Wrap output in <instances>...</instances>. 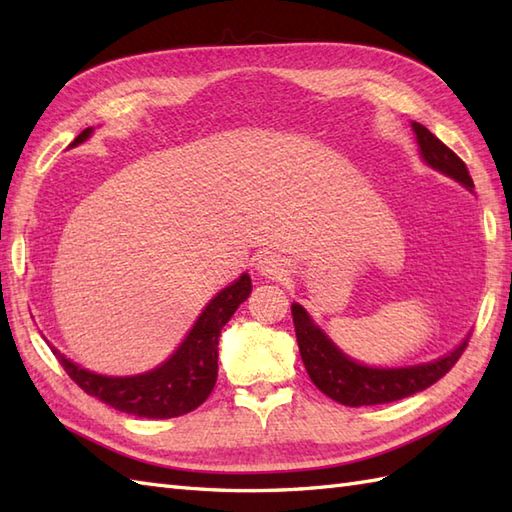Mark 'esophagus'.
Returning <instances> with one entry per match:
<instances>
[{"label": "esophagus", "mask_w": 512, "mask_h": 512, "mask_svg": "<svg viewBox=\"0 0 512 512\" xmlns=\"http://www.w3.org/2000/svg\"><path fill=\"white\" fill-rule=\"evenodd\" d=\"M257 268H259V273L268 275V277L270 275H281V273H284V259H279L275 255H268V257L259 259Z\"/></svg>", "instance_id": "obj_1"}]
</instances>
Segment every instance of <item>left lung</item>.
<instances>
[{
	"label": "left lung",
	"mask_w": 512,
	"mask_h": 512,
	"mask_svg": "<svg viewBox=\"0 0 512 512\" xmlns=\"http://www.w3.org/2000/svg\"><path fill=\"white\" fill-rule=\"evenodd\" d=\"M413 132L418 136L422 158L433 169L447 173V176L462 182L464 187L473 189L471 173L455 151H451L420 123H413ZM292 321H295L301 361L306 365L312 383L325 396L347 407L385 405V402L418 394V391L438 383L444 374H449L451 367L458 363V358L466 350V345H469V339H466L449 356H442L427 365L405 369H374L358 365L336 350L328 336L310 321L308 312L299 303H292Z\"/></svg>",
	"instance_id": "obj_1"
}]
</instances>
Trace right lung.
<instances>
[{"label":"right lung","mask_w":512,"mask_h":512,"mask_svg":"<svg viewBox=\"0 0 512 512\" xmlns=\"http://www.w3.org/2000/svg\"><path fill=\"white\" fill-rule=\"evenodd\" d=\"M92 134V127L74 138L72 145L83 143ZM70 145V147H72ZM250 277L242 275L233 286L224 288L209 306L204 308L193 330L167 363L154 372L140 376L112 378L88 372L74 365L54 350L65 374H68L85 394L99 398L118 411L132 413L138 418H176L198 409L209 398L217 380V343L228 319L233 317L239 303L250 295Z\"/></svg>","instance_id":"1"}]
</instances>
